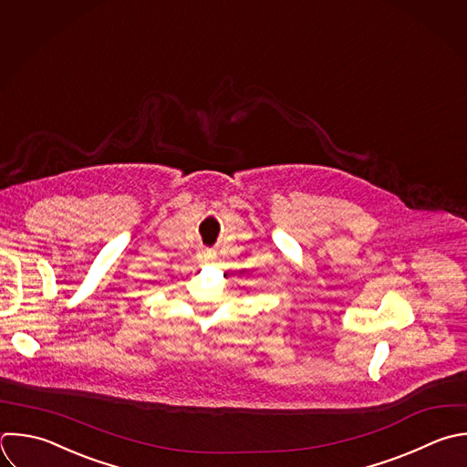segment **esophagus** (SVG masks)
<instances>
[{
  "label": "esophagus",
  "mask_w": 467,
  "mask_h": 467,
  "mask_svg": "<svg viewBox=\"0 0 467 467\" xmlns=\"http://www.w3.org/2000/svg\"><path fill=\"white\" fill-rule=\"evenodd\" d=\"M215 257H217L215 250L204 248V250H201V252H199V259H201L202 263H213V261H215Z\"/></svg>",
  "instance_id": "34e87169"
}]
</instances>
